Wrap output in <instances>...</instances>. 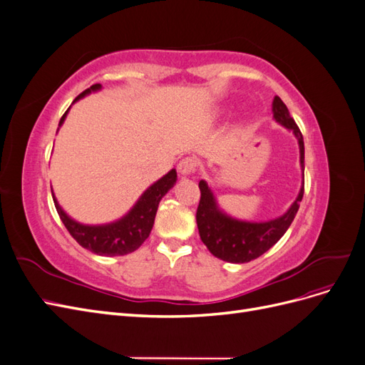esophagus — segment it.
<instances>
[{"label": "esophagus", "mask_w": 365, "mask_h": 365, "mask_svg": "<svg viewBox=\"0 0 365 365\" xmlns=\"http://www.w3.org/2000/svg\"><path fill=\"white\" fill-rule=\"evenodd\" d=\"M196 170V161L193 158H184L178 164V172L181 176H189Z\"/></svg>", "instance_id": "34e87169"}]
</instances>
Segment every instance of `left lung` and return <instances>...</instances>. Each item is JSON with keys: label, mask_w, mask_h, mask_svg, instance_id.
<instances>
[{"label": "left lung", "mask_w": 365, "mask_h": 365, "mask_svg": "<svg viewBox=\"0 0 365 365\" xmlns=\"http://www.w3.org/2000/svg\"><path fill=\"white\" fill-rule=\"evenodd\" d=\"M272 117L284 129L292 132L300 149V168L303 172V182L295 201L286 212L263 222L242 220L227 215L219 207L213 190L207 181H200L201 201L196 212V224L200 230L201 240L215 257L230 263H247L260 257L272 245L277 244L289 228L300 207L304 193V141L300 129L289 115L288 108L279 96L272 101Z\"/></svg>", "instance_id": "1"}]
</instances>
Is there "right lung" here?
I'll use <instances>...</instances> for the list:
<instances>
[{"label":"right lung","mask_w":365,"mask_h":365,"mask_svg":"<svg viewBox=\"0 0 365 365\" xmlns=\"http://www.w3.org/2000/svg\"><path fill=\"white\" fill-rule=\"evenodd\" d=\"M101 90L102 85L96 83L88 88V90H85L82 94L77 96L73 103L81 101V98L86 97L88 94ZM70 108L67 109V113L62 115L59 121V128L63 125L65 118H67ZM176 180H178L176 178V170L172 169L170 172L161 176L158 181L148 187L138 197V201L132 205V208L125 216H121L120 219L114 220V222L101 225H88L77 222V220H74L71 216L63 212V208L59 205L53 190L51 195L54 207L58 210L61 220L70 231V235L76 239L77 244L97 254V256L114 257L134 252L137 248H140L143 242L149 237L150 230L153 227V220H155L158 204L163 200V196L176 184Z\"/></svg>","instance_id":"right-lung-1"}]
</instances>
